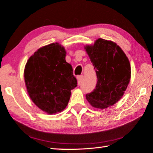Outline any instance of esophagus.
<instances>
[{
	"label": "esophagus",
	"mask_w": 153,
	"mask_h": 153,
	"mask_svg": "<svg viewBox=\"0 0 153 153\" xmlns=\"http://www.w3.org/2000/svg\"><path fill=\"white\" fill-rule=\"evenodd\" d=\"M84 78V76H78L77 77V82H78V84H79L82 82V79Z\"/></svg>",
	"instance_id": "obj_1"
}]
</instances>
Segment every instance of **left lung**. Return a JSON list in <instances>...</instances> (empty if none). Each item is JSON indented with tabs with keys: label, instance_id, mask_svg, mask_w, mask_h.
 <instances>
[{
	"label": "left lung",
	"instance_id": "1",
	"mask_svg": "<svg viewBox=\"0 0 153 153\" xmlns=\"http://www.w3.org/2000/svg\"><path fill=\"white\" fill-rule=\"evenodd\" d=\"M84 48L97 77L95 89L86 98L94 108H107L119 101L127 89L131 78L129 59L116 43L101 38Z\"/></svg>",
	"mask_w": 153,
	"mask_h": 153
}]
</instances>
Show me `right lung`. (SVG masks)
Listing matches in <instances>:
<instances>
[{
	"label": "right lung",
	"instance_id": "right-lung-1",
	"mask_svg": "<svg viewBox=\"0 0 153 153\" xmlns=\"http://www.w3.org/2000/svg\"><path fill=\"white\" fill-rule=\"evenodd\" d=\"M65 56L64 47L51 43L34 53L24 69V80L31 100L49 114L60 112L67 107L71 91L77 84Z\"/></svg>",
	"mask_w": 153,
	"mask_h": 153
}]
</instances>
